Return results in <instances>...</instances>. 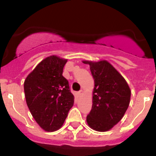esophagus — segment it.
<instances>
[{"label":"esophagus","mask_w":156,"mask_h":156,"mask_svg":"<svg viewBox=\"0 0 156 156\" xmlns=\"http://www.w3.org/2000/svg\"><path fill=\"white\" fill-rule=\"evenodd\" d=\"M83 90H80V91H78V92H77V94H78V95H80V94H83Z\"/></svg>","instance_id":"1"}]
</instances>
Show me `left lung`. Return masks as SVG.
<instances>
[{
    "instance_id": "1",
    "label": "left lung",
    "mask_w": 156,
    "mask_h": 156,
    "mask_svg": "<svg viewBox=\"0 0 156 156\" xmlns=\"http://www.w3.org/2000/svg\"><path fill=\"white\" fill-rule=\"evenodd\" d=\"M83 62L90 66L94 80L93 104L87 122L96 131H108L124 115L131 91L122 76L108 61Z\"/></svg>"
}]
</instances>
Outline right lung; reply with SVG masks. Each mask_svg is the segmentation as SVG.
<instances>
[{
    "label": "right lung",
    "instance_id": "right-lung-1",
    "mask_svg": "<svg viewBox=\"0 0 156 156\" xmlns=\"http://www.w3.org/2000/svg\"><path fill=\"white\" fill-rule=\"evenodd\" d=\"M67 59L47 57L27 76L24 92L29 109L44 130L61 128L74 103L68 80L62 76Z\"/></svg>",
    "mask_w": 156,
    "mask_h": 156
}]
</instances>
